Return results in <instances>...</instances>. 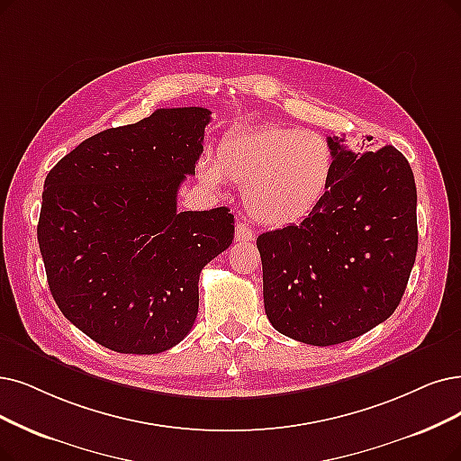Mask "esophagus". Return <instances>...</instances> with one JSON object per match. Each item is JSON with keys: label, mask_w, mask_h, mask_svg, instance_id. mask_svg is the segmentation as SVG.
Here are the masks:
<instances>
[{"label": "esophagus", "mask_w": 461, "mask_h": 461, "mask_svg": "<svg viewBox=\"0 0 461 461\" xmlns=\"http://www.w3.org/2000/svg\"><path fill=\"white\" fill-rule=\"evenodd\" d=\"M234 238H236L238 242H251L253 238H255V232L248 225L238 223L236 229H234Z\"/></svg>", "instance_id": "esophagus-1"}]
</instances>
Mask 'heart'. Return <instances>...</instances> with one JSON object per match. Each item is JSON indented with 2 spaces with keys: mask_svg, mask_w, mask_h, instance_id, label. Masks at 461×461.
Masks as SVG:
<instances>
[{
  "mask_svg": "<svg viewBox=\"0 0 461 461\" xmlns=\"http://www.w3.org/2000/svg\"><path fill=\"white\" fill-rule=\"evenodd\" d=\"M333 167V149L321 134L263 124L227 132L213 162L198 164V176L210 189L223 179L244 187L248 212L265 225L284 227L318 208Z\"/></svg>",
  "mask_w": 461,
  "mask_h": 461,
  "instance_id": "obj_1",
  "label": "heart"
}]
</instances>
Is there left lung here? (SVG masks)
<instances>
[{"mask_svg":"<svg viewBox=\"0 0 461 461\" xmlns=\"http://www.w3.org/2000/svg\"><path fill=\"white\" fill-rule=\"evenodd\" d=\"M335 167L301 225L263 232V297L282 335L312 346L352 340L388 320L418 249L416 183L393 145L354 153L327 138Z\"/></svg>","mask_w":461,"mask_h":461,"instance_id":"1","label":"left lung"}]
</instances>
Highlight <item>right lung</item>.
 Returning <instances> with one entry per match:
<instances>
[{"mask_svg":"<svg viewBox=\"0 0 461 461\" xmlns=\"http://www.w3.org/2000/svg\"><path fill=\"white\" fill-rule=\"evenodd\" d=\"M210 115L157 109L85 140L45 177L38 242L52 299L113 352L151 356L185 339L200 270L232 244L227 208L177 212Z\"/></svg>","mask_w":461,"mask_h":461,"instance_id":"1","label":"right lung"}]
</instances>
